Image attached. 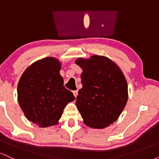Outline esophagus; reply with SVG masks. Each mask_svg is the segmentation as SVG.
I'll list each match as a JSON object with an SVG mask.
<instances>
[{
	"instance_id": "1",
	"label": "esophagus",
	"mask_w": 159,
	"mask_h": 159,
	"mask_svg": "<svg viewBox=\"0 0 159 159\" xmlns=\"http://www.w3.org/2000/svg\"><path fill=\"white\" fill-rule=\"evenodd\" d=\"M72 93H73V95L75 96V97H77V96H78V90H75Z\"/></svg>"
}]
</instances>
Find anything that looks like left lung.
I'll return each mask as SVG.
<instances>
[{
	"label": "left lung",
	"mask_w": 159,
	"mask_h": 159,
	"mask_svg": "<svg viewBox=\"0 0 159 159\" xmlns=\"http://www.w3.org/2000/svg\"><path fill=\"white\" fill-rule=\"evenodd\" d=\"M82 69L81 89L76 105L84 123L93 129H105L119 118L128 101V84L122 70L105 56L78 58Z\"/></svg>",
	"instance_id": "obj_1"
}]
</instances>
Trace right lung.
Wrapping results in <instances>:
<instances>
[{
    "label": "right lung",
    "instance_id": "obj_1",
    "mask_svg": "<svg viewBox=\"0 0 159 159\" xmlns=\"http://www.w3.org/2000/svg\"><path fill=\"white\" fill-rule=\"evenodd\" d=\"M61 63L55 57L43 58L26 69L18 84V101L29 121L41 128L58 124L63 109L75 100L63 86Z\"/></svg>",
    "mask_w": 159,
    "mask_h": 159
}]
</instances>
